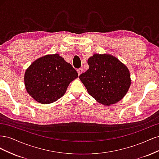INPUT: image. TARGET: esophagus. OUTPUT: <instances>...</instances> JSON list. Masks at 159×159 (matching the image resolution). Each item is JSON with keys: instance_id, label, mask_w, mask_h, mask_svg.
<instances>
[{"instance_id": "1", "label": "esophagus", "mask_w": 159, "mask_h": 159, "mask_svg": "<svg viewBox=\"0 0 159 159\" xmlns=\"http://www.w3.org/2000/svg\"><path fill=\"white\" fill-rule=\"evenodd\" d=\"M83 72V69L82 68H79V69H78V75H80L81 73H82Z\"/></svg>"}]
</instances>
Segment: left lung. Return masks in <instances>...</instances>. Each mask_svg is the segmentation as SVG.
Returning <instances> with one entry per match:
<instances>
[{
  "label": "left lung",
  "mask_w": 159,
  "mask_h": 159,
  "mask_svg": "<svg viewBox=\"0 0 159 159\" xmlns=\"http://www.w3.org/2000/svg\"><path fill=\"white\" fill-rule=\"evenodd\" d=\"M88 64L89 69L79 78L89 94L105 105L122 99L131 85L126 66L111 55L98 54L90 57Z\"/></svg>",
  "instance_id": "obj_1"
}]
</instances>
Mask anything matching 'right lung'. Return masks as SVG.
Segmentation results:
<instances>
[{"label":"right lung","mask_w":159,"mask_h":159,"mask_svg":"<svg viewBox=\"0 0 159 159\" xmlns=\"http://www.w3.org/2000/svg\"><path fill=\"white\" fill-rule=\"evenodd\" d=\"M78 72L58 54L46 55L35 60L25 74L27 92L37 102L48 104L64 95Z\"/></svg>","instance_id":"obj_1"}]
</instances>
